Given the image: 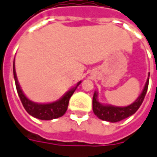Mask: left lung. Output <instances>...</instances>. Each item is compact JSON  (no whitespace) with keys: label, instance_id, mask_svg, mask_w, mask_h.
Returning <instances> with one entry per match:
<instances>
[{"label":"left lung","instance_id":"1","mask_svg":"<svg viewBox=\"0 0 157 157\" xmlns=\"http://www.w3.org/2000/svg\"><path fill=\"white\" fill-rule=\"evenodd\" d=\"M149 77H150V74H149ZM149 80H150V78H148L143 92L137 98V99L131 105L125 106V107L102 105L98 100V92L95 91L93 95V98H92V109H93L94 114L102 120L108 121L110 123L119 122L123 119L129 117L130 116L133 115L136 111L139 109V107L144 99V97L148 90V86H149Z\"/></svg>","mask_w":157,"mask_h":157}]
</instances>
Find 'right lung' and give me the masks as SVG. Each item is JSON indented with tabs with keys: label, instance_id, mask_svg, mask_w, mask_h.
Masks as SVG:
<instances>
[{
	"label": "right lung",
	"instance_id": "right-lung-1",
	"mask_svg": "<svg viewBox=\"0 0 157 157\" xmlns=\"http://www.w3.org/2000/svg\"><path fill=\"white\" fill-rule=\"evenodd\" d=\"M13 78H14V81H15V86H16L18 95L21 98V101L25 110H27L28 114H30L38 119H41V120H52L54 118L60 117L64 115L66 113V110H67L70 98L73 94V92L75 91L78 86L81 83V81L78 82L74 88L69 90L59 100L56 101V102H52V103H49V104H37V103L29 100L27 97L24 95L23 91L21 89L20 85L18 83L16 72H15L14 60H13Z\"/></svg>",
	"mask_w": 157,
	"mask_h": 157
}]
</instances>
